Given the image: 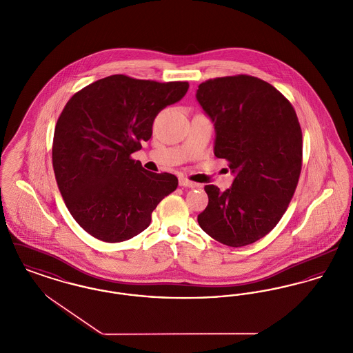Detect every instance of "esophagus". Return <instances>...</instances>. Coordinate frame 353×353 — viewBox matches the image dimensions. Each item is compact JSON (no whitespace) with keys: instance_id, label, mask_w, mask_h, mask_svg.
I'll list each match as a JSON object with an SVG mask.
<instances>
[{"instance_id":"34e87169","label":"esophagus","mask_w":353,"mask_h":353,"mask_svg":"<svg viewBox=\"0 0 353 353\" xmlns=\"http://www.w3.org/2000/svg\"><path fill=\"white\" fill-rule=\"evenodd\" d=\"M179 184H180V186H185V188H199L200 186V185L196 184V183H193V181H190V180H188L185 177H180L179 179Z\"/></svg>"}]
</instances>
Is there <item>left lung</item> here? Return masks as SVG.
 <instances>
[{
    "mask_svg": "<svg viewBox=\"0 0 353 353\" xmlns=\"http://www.w3.org/2000/svg\"><path fill=\"white\" fill-rule=\"evenodd\" d=\"M196 98L216 128L214 154L235 173L230 189L206 185L202 230L226 246L263 238L283 217L302 170V128L274 85L241 74L205 81Z\"/></svg>",
    "mask_w": 353,
    "mask_h": 353,
    "instance_id": "1",
    "label": "left lung"
}]
</instances>
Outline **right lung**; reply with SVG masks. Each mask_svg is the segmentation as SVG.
Instances as JSON below:
<instances>
[{"label": "right lung", "mask_w": 353, "mask_h": 353, "mask_svg": "<svg viewBox=\"0 0 353 353\" xmlns=\"http://www.w3.org/2000/svg\"><path fill=\"white\" fill-rule=\"evenodd\" d=\"M188 82L118 74L75 92L52 140V168L68 212L88 234L123 242L145 230L159 202L176 190L170 173H153L131 154L150 140L153 120L180 101Z\"/></svg>", "instance_id": "add662e5"}]
</instances>
